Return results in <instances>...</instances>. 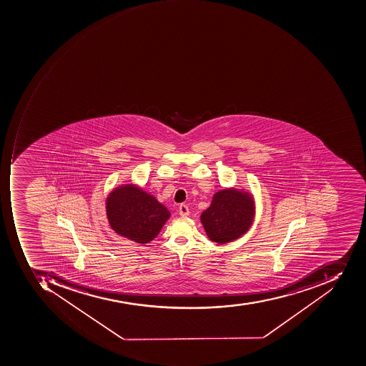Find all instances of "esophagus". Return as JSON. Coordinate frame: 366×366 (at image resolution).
<instances>
[{"mask_svg": "<svg viewBox=\"0 0 366 366\" xmlns=\"http://www.w3.org/2000/svg\"><path fill=\"white\" fill-rule=\"evenodd\" d=\"M179 214L180 216H182V217H186V216H188V214H189V208H188V206H187V204H180Z\"/></svg>", "mask_w": 366, "mask_h": 366, "instance_id": "34e87169", "label": "esophagus"}]
</instances>
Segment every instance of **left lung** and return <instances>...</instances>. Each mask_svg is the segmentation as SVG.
Masks as SVG:
<instances>
[{
	"label": "left lung",
	"mask_w": 366,
	"mask_h": 366,
	"mask_svg": "<svg viewBox=\"0 0 366 366\" xmlns=\"http://www.w3.org/2000/svg\"><path fill=\"white\" fill-rule=\"evenodd\" d=\"M254 218V202L249 194L236 189L214 194L212 204L200 216L207 236L226 244L247 232Z\"/></svg>",
	"instance_id": "left-lung-1"
}]
</instances>
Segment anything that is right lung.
Listing matches in <instances>:
<instances>
[{"instance_id": "1", "label": "right lung", "mask_w": 366, "mask_h": 366, "mask_svg": "<svg viewBox=\"0 0 366 366\" xmlns=\"http://www.w3.org/2000/svg\"><path fill=\"white\" fill-rule=\"evenodd\" d=\"M106 204L112 229L139 244L152 242L170 216L169 210L154 196L132 184L117 188Z\"/></svg>"}]
</instances>
